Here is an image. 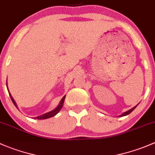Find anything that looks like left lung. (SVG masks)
<instances>
[{"label": "left lung", "instance_id": "left-lung-1", "mask_svg": "<svg viewBox=\"0 0 155 155\" xmlns=\"http://www.w3.org/2000/svg\"><path fill=\"white\" fill-rule=\"evenodd\" d=\"M137 105H138V104H137ZM137 105L136 106V107H133L132 109H130V110H128V111H127V112H124V113L123 114H121V115H119V117H123V116H125V115H129L130 113L131 112H132V111H134V109H135L136 107H137Z\"/></svg>", "mask_w": 155, "mask_h": 155}]
</instances>
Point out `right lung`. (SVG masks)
<instances>
[{"label":"right lung","mask_w":155,"mask_h":155,"mask_svg":"<svg viewBox=\"0 0 155 155\" xmlns=\"http://www.w3.org/2000/svg\"><path fill=\"white\" fill-rule=\"evenodd\" d=\"M7 90H8V91H9L8 87H7ZM9 94H10V97L11 100H12V103H13V104H14V105H15V107H16L17 109H18V107H17V104H16V103L15 102V101H14L13 97H12V95L10 94V91H9ZM65 97H66V95H65V96L63 98H62V99H61V102H60V104H59V105L58 106V107H56L55 109H53V110H52V111H51V112H47V113H45V114H43V115H40V116H37V117H36V118H35V119H40V120H41V119H46V118H51V117H53V116H54V115H57V114L58 113V112H59V111H60L61 109V108L63 107V105H64V102Z\"/></svg>","instance_id":"add662e5"}]
</instances>
